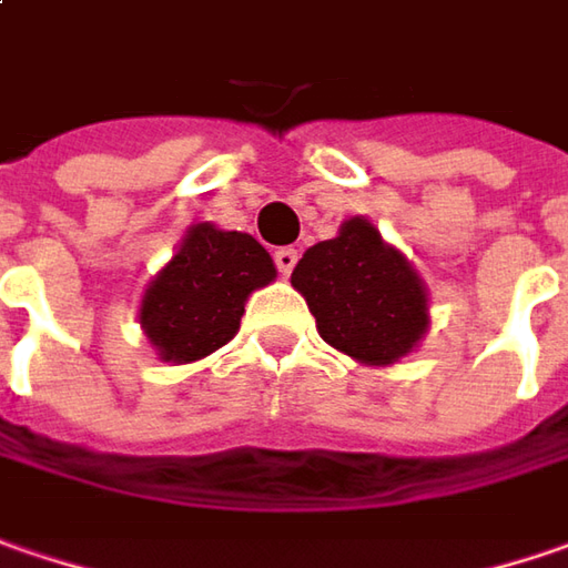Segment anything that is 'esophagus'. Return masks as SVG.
I'll return each mask as SVG.
<instances>
[{
    "label": "esophagus",
    "mask_w": 568,
    "mask_h": 568,
    "mask_svg": "<svg viewBox=\"0 0 568 568\" xmlns=\"http://www.w3.org/2000/svg\"><path fill=\"white\" fill-rule=\"evenodd\" d=\"M273 260H276V270H280L283 276H288V273L295 270V263H298V251H295V247H280V251L273 254Z\"/></svg>",
    "instance_id": "esophagus-1"
}]
</instances>
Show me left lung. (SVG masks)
Masks as SVG:
<instances>
[{
	"label": "left lung",
	"mask_w": 568,
	"mask_h": 568,
	"mask_svg": "<svg viewBox=\"0 0 568 568\" xmlns=\"http://www.w3.org/2000/svg\"><path fill=\"white\" fill-rule=\"evenodd\" d=\"M317 333L362 365H394L429 331V288L404 251L372 219L353 215L331 241H317L292 270Z\"/></svg>",
	"instance_id": "1"
}]
</instances>
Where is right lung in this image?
<instances>
[{
	"instance_id": "obj_1",
	"label": "right lung",
	"mask_w": 568,
	"mask_h": 568,
	"mask_svg": "<svg viewBox=\"0 0 568 568\" xmlns=\"http://www.w3.org/2000/svg\"><path fill=\"white\" fill-rule=\"evenodd\" d=\"M273 280L276 263L257 237L196 222L145 285L139 324L161 362H200L235 336L247 298Z\"/></svg>"
}]
</instances>
